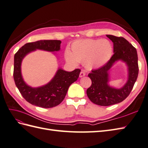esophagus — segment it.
Returning a JSON list of instances; mask_svg holds the SVG:
<instances>
[{
	"instance_id": "esophagus-1",
	"label": "esophagus",
	"mask_w": 148,
	"mask_h": 148,
	"mask_svg": "<svg viewBox=\"0 0 148 148\" xmlns=\"http://www.w3.org/2000/svg\"><path fill=\"white\" fill-rule=\"evenodd\" d=\"M85 75H86V73H84V71H81V73H80V74H79V77H82L85 76Z\"/></svg>"
}]
</instances>
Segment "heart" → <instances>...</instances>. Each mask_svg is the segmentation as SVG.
<instances>
[{
  "label": "heart",
  "mask_w": 148,
  "mask_h": 148,
  "mask_svg": "<svg viewBox=\"0 0 148 148\" xmlns=\"http://www.w3.org/2000/svg\"><path fill=\"white\" fill-rule=\"evenodd\" d=\"M71 52L65 51L66 61L74 66L84 62L88 70L99 69L106 64L111 58L113 48L107 39H86L74 41L71 44Z\"/></svg>",
  "instance_id": "heart-1"
}]
</instances>
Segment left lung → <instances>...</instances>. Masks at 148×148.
Segmentation results:
<instances>
[{
	"instance_id": "8db88e82",
	"label": "left lung",
	"mask_w": 148,
	"mask_h": 148,
	"mask_svg": "<svg viewBox=\"0 0 148 148\" xmlns=\"http://www.w3.org/2000/svg\"><path fill=\"white\" fill-rule=\"evenodd\" d=\"M113 42L114 54L108 62L99 69L92 70L88 74L92 84L87 89L90 101L97 105L108 106L119 103L130 94L138 75V54L135 47L122 37L106 35ZM118 61L126 64L128 69L127 82L120 88L109 85L110 69Z\"/></svg>"
}]
</instances>
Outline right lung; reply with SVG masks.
Returning <instances> with one entry per match:
<instances>
[{"label":"right lung","mask_w":148,"mask_h":148,"mask_svg":"<svg viewBox=\"0 0 148 148\" xmlns=\"http://www.w3.org/2000/svg\"><path fill=\"white\" fill-rule=\"evenodd\" d=\"M61 41L40 40L24 45L14 56V79L24 99L32 105L43 108H51L59 105L64 100L71 84L76 81L81 70L68 72L59 67L54 76L46 84L32 88L26 83L22 75V60L29 53L37 49L54 52L60 51Z\"/></svg>","instance_id":"right-lung-1"}]
</instances>
